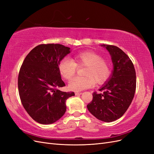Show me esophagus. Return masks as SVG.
<instances>
[{
  "label": "esophagus",
  "instance_id": "obj_1",
  "mask_svg": "<svg viewBox=\"0 0 154 154\" xmlns=\"http://www.w3.org/2000/svg\"><path fill=\"white\" fill-rule=\"evenodd\" d=\"M82 94V92H75V95L76 96H80Z\"/></svg>",
  "mask_w": 154,
  "mask_h": 154
}]
</instances>
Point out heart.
Here are the masks:
<instances>
[{
    "mask_svg": "<svg viewBox=\"0 0 154 154\" xmlns=\"http://www.w3.org/2000/svg\"><path fill=\"white\" fill-rule=\"evenodd\" d=\"M85 66L83 77H77L70 82L69 88L73 91H81L91 88L94 83L101 84L107 80L111 73V66L108 60L92 51H85L74 55V62L65 57L58 63L61 76L69 81L74 76L77 68Z\"/></svg>",
    "mask_w": 154,
    "mask_h": 154,
    "instance_id": "obj_1",
    "label": "heart"
}]
</instances>
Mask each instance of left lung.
<instances>
[{"label": "left lung", "mask_w": 154, "mask_h": 154, "mask_svg": "<svg viewBox=\"0 0 154 154\" xmlns=\"http://www.w3.org/2000/svg\"><path fill=\"white\" fill-rule=\"evenodd\" d=\"M103 46L111 55L114 71L100 89L103 92L93 93L92 101L87 106L97 119L111 122L122 117L131 104L136 88V75L132 60L122 49L112 45Z\"/></svg>", "instance_id": "left-lung-1"}]
</instances>
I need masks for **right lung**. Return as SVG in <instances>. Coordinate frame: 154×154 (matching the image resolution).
<instances>
[{"instance_id":"add662e5","label":"right lung","mask_w":154,"mask_h":154,"mask_svg":"<svg viewBox=\"0 0 154 154\" xmlns=\"http://www.w3.org/2000/svg\"><path fill=\"white\" fill-rule=\"evenodd\" d=\"M70 53L62 44H40L26 56L20 69L18 87L22 104L31 117L41 124H51L66 111V101L74 93L62 92L66 86L58 63Z\"/></svg>"}]
</instances>
